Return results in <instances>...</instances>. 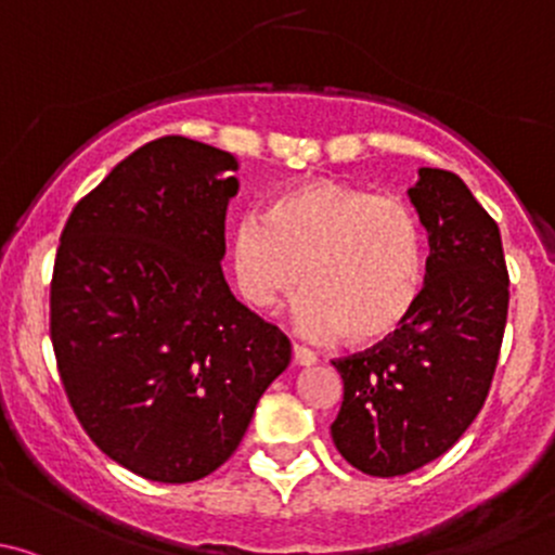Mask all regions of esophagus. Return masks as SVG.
I'll use <instances>...</instances> for the list:
<instances>
[{
  "label": "esophagus",
  "mask_w": 555,
  "mask_h": 555,
  "mask_svg": "<svg viewBox=\"0 0 555 555\" xmlns=\"http://www.w3.org/2000/svg\"><path fill=\"white\" fill-rule=\"evenodd\" d=\"M294 363L296 365H315L318 363V356L312 350H307V347H301V345H294Z\"/></svg>",
  "instance_id": "esophagus-1"
}]
</instances>
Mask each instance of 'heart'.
<instances>
[{
	"label": "heart",
	"instance_id": "b5f03b06",
	"mask_svg": "<svg viewBox=\"0 0 555 555\" xmlns=\"http://www.w3.org/2000/svg\"><path fill=\"white\" fill-rule=\"evenodd\" d=\"M237 294L254 310H278L296 291L305 334H345L352 345L387 339L411 318L425 288V235L398 197L312 179L245 216L230 240Z\"/></svg>",
	"mask_w": 555,
	"mask_h": 555
}]
</instances>
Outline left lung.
I'll list each match as a JSON object with an SVG mask.
<instances>
[{
	"instance_id": "8db88e82",
	"label": "left lung",
	"mask_w": 555,
	"mask_h": 555,
	"mask_svg": "<svg viewBox=\"0 0 555 555\" xmlns=\"http://www.w3.org/2000/svg\"><path fill=\"white\" fill-rule=\"evenodd\" d=\"M409 199L430 245L420 301L390 339L334 361L345 401L331 438L352 467L379 478L405 476L460 441L489 396L507 320L500 227L465 181L420 168Z\"/></svg>"
}]
</instances>
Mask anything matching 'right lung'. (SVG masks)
Segmentation results:
<instances>
[{"mask_svg": "<svg viewBox=\"0 0 555 555\" xmlns=\"http://www.w3.org/2000/svg\"><path fill=\"white\" fill-rule=\"evenodd\" d=\"M230 152L165 135L130 154L68 216L50 339L79 425L108 460L159 483L224 465L291 341L221 272Z\"/></svg>", "mask_w": 555, "mask_h": 555, "instance_id": "1", "label": "right lung"}]
</instances>
